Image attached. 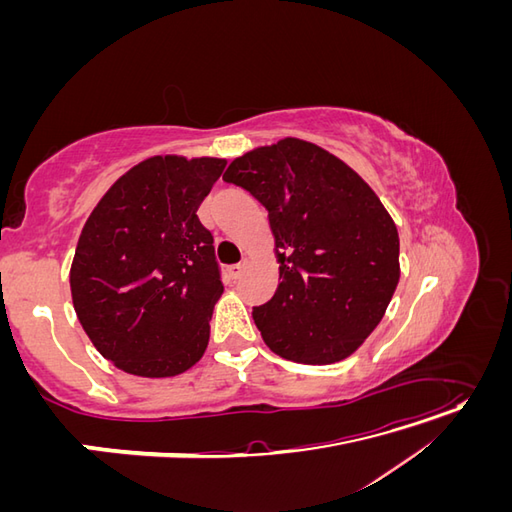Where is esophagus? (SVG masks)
I'll list each match as a JSON object with an SVG mask.
<instances>
[{"mask_svg":"<svg viewBox=\"0 0 512 512\" xmlns=\"http://www.w3.org/2000/svg\"><path fill=\"white\" fill-rule=\"evenodd\" d=\"M245 267H247V260L239 262V265H232V267H230V277H232V280H237V277H241L243 271H245Z\"/></svg>","mask_w":512,"mask_h":512,"instance_id":"34e87169","label":"esophagus"}]
</instances>
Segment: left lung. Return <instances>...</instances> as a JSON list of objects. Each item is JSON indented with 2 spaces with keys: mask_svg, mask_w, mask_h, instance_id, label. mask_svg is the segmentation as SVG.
Masks as SVG:
<instances>
[{
  "mask_svg": "<svg viewBox=\"0 0 512 512\" xmlns=\"http://www.w3.org/2000/svg\"><path fill=\"white\" fill-rule=\"evenodd\" d=\"M224 181L269 211L282 282L252 314L265 344L303 365L344 361L378 327L399 282L389 211L346 162L292 136L235 158Z\"/></svg>",
  "mask_w": 512,
  "mask_h": 512,
  "instance_id": "obj_1",
  "label": "left lung"
}]
</instances>
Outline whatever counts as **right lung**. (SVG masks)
<instances>
[{
	"label": "right lung",
	"instance_id": "right-lung-1",
	"mask_svg": "<svg viewBox=\"0 0 512 512\" xmlns=\"http://www.w3.org/2000/svg\"><path fill=\"white\" fill-rule=\"evenodd\" d=\"M224 166L175 153L138 162L81 230L70 267L74 312L126 374L173 378L203 359L224 286L196 211Z\"/></svg>",
	"mask_w": 512,
	"mask_h": 512
}]
</instances>
